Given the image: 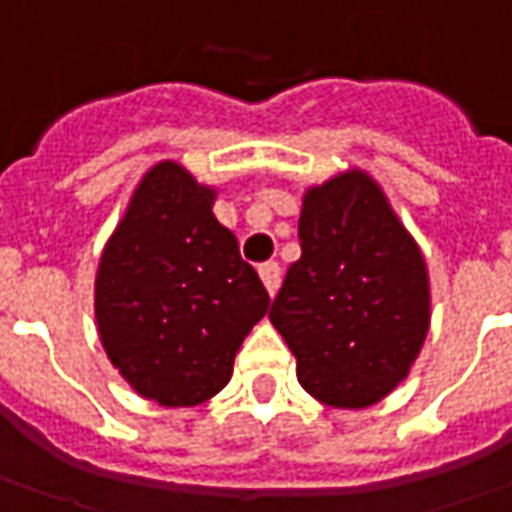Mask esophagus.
<instances>
[{
	"label": "esophagus",
	"mask_w": 512,
	"mask_h": 512,
	"mask_svg": "<svg viewBox=\"0 0 512 512\" xmlns=\"http://www.w3.org/2000/svg\"><path fill=\"white\" fill-rule=\"evenodd\" d=\"M260 280H263L266 291L274 297L277 289H280V280H283V269H280V263H274V260L263 263V266H260Z\"/></svg>",
	"instance_id": "obj_1"
}]
</instances>
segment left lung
<instances>
[{
    "instance_id": "left-lung-1",
    "label": "left lung",
    "mask_w": 512,
    "mask_h": 512,
    "mask_svg": "<svg viewBox=\"0 0 512 512\" xmlns=\"http://www.w3.org/2000/svg\"><path fill=\"white\" fill-rule=\"evenodd\" d=\"M297 235L303 252L269 320L311 397L331 408H368L408 377L428 337L425 257L362 169L311 186Z\"/></svg>"
}]
</instances>
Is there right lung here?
I'll return each mask as SVG.
<instances>
[{
  "mask_svg": "<svg viewBox=\"0 0 512 512\" xmlns=\"http://www.w3.org/2000/svg\"><path fill=\"white\" fill-rule=\"evenodd\" d=\"M215 189L161 161L135 186L96 272L101 345L135 394L167 408L212 399L232 379L269 291L212 215Z\"/></svg>",
  "mask_w": 512,
  "mask_h": 512,
  "instance_id": "1",
  "label": "right lung"
}]
</instances>
